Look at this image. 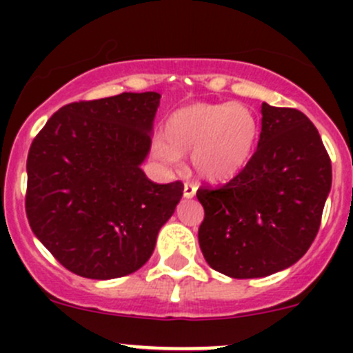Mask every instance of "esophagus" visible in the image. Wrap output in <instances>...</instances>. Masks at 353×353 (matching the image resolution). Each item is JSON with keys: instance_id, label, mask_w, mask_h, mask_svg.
<instances>
[{"instance_id": "esophagus-1", "label": "esophagus", "mask_w": 353, "mask_h": 353, "mask_svg": "<svg viewBox=\"0 0 353 353\" xmlns=\"http://www.w3.org/2000/svg\"><path fill=\"white\" fill-rule=\"evenodd\" d=\"M196 184L194 183H184V198H193L196 194Z\"/></svg>"}]
</instances>
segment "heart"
Here are the masks:
<instances>
[{
    "instance_id": "1",
    "label": "heart",
    "mask_w": 353,
    "mask_h": 353,
    "mask_svg": "<svg viewBox=\"0 0 353 353\" xmlns=\"http://www.w3.org/2000/svg\"><path fill=\"white\" fill-rule=\"evenodd\" d=\"M163 137L155 138L152 154L176 165L190 154L194 170L206 179H227L244 169L259 140L258 117L241 104L194 102L172 110L163 124Z\"/></svg>"
}]
</instances>
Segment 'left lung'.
<instances>
[{"mask_svg": "<svg viewBox=\"0 0 353 353\" xmlns=\"http://www.w3.org/2000/svg\"><path fill=\"white\" fill-rule=\"evenodd\" d=\"M248 165L222 186L196 191L205 208L199 248L215 272L261 279L305 254L321 225L331 160L314 124L292 108L261 105Z\"/></svg>", "mask_w": 353, "mask_h": 353, "instance_id": "left-lung-1", "label": "left lung"}]
</instances>
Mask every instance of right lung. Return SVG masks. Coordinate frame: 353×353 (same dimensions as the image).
Returning <instances> with one entry per match:
<instances>
[{
	"instance_id": "add662e5",
	"label": "right lung",
	"mask_w": 353,
	"mask_h": 353,
	"mask_svg": "<svg viewBox=\"0 0 353 353\" xmlns=\"http://www.w3.org/2000/svg\"><path fill=\"white\" fill-rule=\"evenodd\" d=\"M160 94L71 102L52 114L27 157L32 232L74 275L109 280L148 261L183 183H152L141 162Z\"/></svg>"
}]
</instances>
